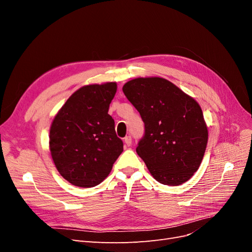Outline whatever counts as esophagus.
Masks as SVG:
<instances>
[{
	"mask_svg": "<svg viewBox=\"0 0 252 252\" xmlns=\"http://www.w3.org/2000/svg\"><path fill=\"white\" fill-rule=\"evenodd\" d=\"M124 143H125V145L126 146H131V143H132V139H131V136L130 135H127L126 138L124 139Z\"/></svg>",
	"mask_w": 252,
	"mask_h": 252,
	"instance_id": "esophagus-1",
	"label": "esophagus"
}]
</instances>
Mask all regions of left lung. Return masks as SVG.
Here are the masks:
<instances>
[{"label": "left lung", "mask_w": 252, "mask_h": 252, "mask_svg": "<svg viewBox=\"0 0 252 252\" xmlns=\"http://www.w3.org/2000/svg\"><path fill=\"white\" fill-rule=\"evenodd\" d=\"M123 93L145 124L136 154L152 177L169 186L187 182L199 169L208 141L200 105L163 78L133 79Z\"/></svg>", "instance_id": "8db88e82"}]
</instances>
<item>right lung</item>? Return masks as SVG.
<instances>
[{
    "mask_svg": "<svg viewBox=\"0 0 252 252\" xmlns=\"http://www.w3.org/2000/svg\"><path fill=\"white\" fill-rule=\"evenodd\" d=\"M117 83L83 86L52 121L49 148L58 171L70 184L88 188L108 177L123 151L108 114Z\"/></svg>",
    "mask_w": 252,
    "mask_h": 252,
    "instance_id": "right-lung-1",
    "label": "right lung"
}]
</instances>
